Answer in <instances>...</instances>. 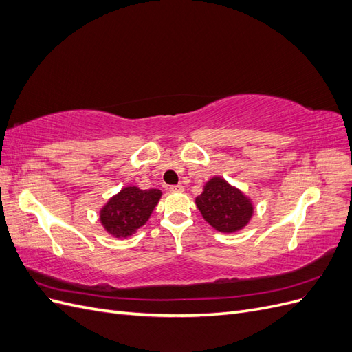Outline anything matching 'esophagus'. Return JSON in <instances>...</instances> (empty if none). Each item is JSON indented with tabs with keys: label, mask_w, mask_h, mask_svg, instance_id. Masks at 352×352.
<instances>
[{
	"label": "esophagus",
	"mask_w": 352,
	"mask_h": 352,
	"mask_svg": "<svg viewBox=\"0 0 352 352\" xmlns=\"http://www.w3.org/2000/svg\"><path fill=\"white\" fill-rule=\"evenodd\" d=\"M170 192H184V186L182 185H173L168 188Z\"/></svg>",
	"instance_id": "34e87169"
}]
</instances>
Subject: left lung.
Masks as SVG:
<instances>
[{
	"label": "left lung",
	"mask_w": 352,
	"mask_h": 352,
	"mask_svg": "<svg viewBox=\"0 0 352 352\" xmlns=\"http://www.w3.org/2000/svg\"><path fill=\"white\" fill-rule=\"evenodd\" d=\"M197 208L208 225L221 233H235L248 225L254 216V202L221 176L207 180L195 198Z\"/></svg>",
	"instance_id": "8db88e82"
}]
</instances>
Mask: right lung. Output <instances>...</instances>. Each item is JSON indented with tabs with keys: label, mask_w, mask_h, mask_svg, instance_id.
Returning a JSON list of instances; mask_svg holds the SVG:
<instances>
[{
	"label": "right lung",
	"mask_w": 352,
	"mask_h": 352,
	"mask_svg": "<svg viewBox=\"0 0 352 352\" xmlns=\"http://www.w3.org/2000/svg\"><path fill=\"white\" fill-rule=\"evenodd\" d=\"M162 195L160 189H141L135 185L122 188L100 210L104 230L119 239L135 235L151 217Z\"/></svg>",
	"instance_id": "1"
}]
</instances>
